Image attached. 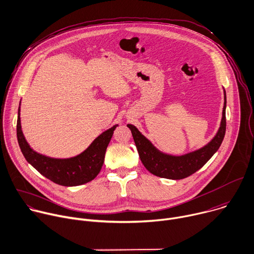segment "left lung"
Segmentation results:
<instances>
[{"instance_id":"8db88e82","label":"left lung","mask_w":254,"mask_h":254,"mask_svg":"<svg viewBox=\"0 0 254 254\" xmlns=\"http://www.w3.org/2000/svg\"><path fill=\"white\" fill-rule=\"evenodd\" d=\"M226 93L224 90V106L220 127L214 138L205 146L181 156L165 154L159 151L142 133L131 124L130 128L141 162L145 168L158 177L178 180L186 178L203 166L219 149L226 130Z\"/></svg>"}]
</instances>
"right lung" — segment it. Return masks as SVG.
Listing matches in <instances>:
<instances>
[{"instance_id": "right-lung-1", "label": "right lung", "mask_w": 254, "mask_h": 254, "mask_svg": "<svg viewBox=\"0 0 254 254\" xmlns=\"http://www.w3.org/2000/svg\"><path fill=\"white\" fill-rule=\"evenodd\" d=\"M118 125L100 134L81 154L65 159L52 158L34 151L25 139L21 127L20 107L17 120V138L26 160L43 176L62 186H78L93 180L103 166L107 146Z\"/></svg>"}]
</instances>
